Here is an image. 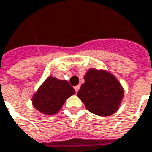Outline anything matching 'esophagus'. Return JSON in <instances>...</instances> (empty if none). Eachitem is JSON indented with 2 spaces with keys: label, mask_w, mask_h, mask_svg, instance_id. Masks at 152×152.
I'll list each match as a JSON object with an SVG mask.
<instances>
[{
  "label": "esophagus",
  "mask_w": 152,
  "mask_h": 152,
  "mask_svg": "<svg viewBox=\"0 0 152 152\" xmlns=\"http://www.w3.org/2000/svg\"><path fill=\"white\" fill-rule=\"evenodd\" d=\"M80 85H78V86H74V90L76 91V93H77V92L79 91V89H80Z\"/></svg>",
  "instance_id": "esophagus-1"
}]
</instances>
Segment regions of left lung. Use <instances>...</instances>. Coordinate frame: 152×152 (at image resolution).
I'll return each mask as SVG.
<instances>
[{
    "label": "left lung",
    "mask_w": 152,
    "mask_h": 152,
    "mask_svg": "<svg viewBox=\"0 0 152 152\" xmlns=\"http://www.w3.org/2000/svg\"><path fill=\"white\" fill-rule=\"evenodd\" d=\"M85 83L77 95L86 107L95 115L107 116L114 114L124 96L118 80L105 71L90 69L84 77Z\"/></svg>",
    "instance_id": "obj_1"
}]
</instances>
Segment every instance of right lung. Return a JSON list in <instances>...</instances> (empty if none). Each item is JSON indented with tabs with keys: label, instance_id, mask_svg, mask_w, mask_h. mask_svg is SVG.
I'll return each instance as SVG.
<instances>
[{
	"label": "right lung",
	"instance_id": "add662e5",
	"mask_svg": "<svg viewBox=\"0 0 152 152\" xmlns=\"http://www.w3.org/2000/svg\"><path fill=\"white\" fill-rule=\"evenodd\" d=\"M75 94L66 80L49 77L33 97L34 107L43 114L54 115L58 112L66 100Z\"/></svg>",
	"mask_w": 152,
	"mask_h": 152
}]
</instances>
